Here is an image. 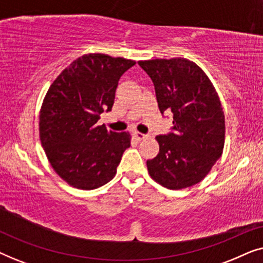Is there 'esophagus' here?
<instances>
[{
	"label": "esophagus",
	"mask_w": 263,
	"mask_h": 263,
	"mask_svg": "<svg viewBox=\"0 0 263 263\" xmlns=\"http://www.w3.org/2000/svg\"><path fill=\"white\" fill-rule=\"evenodd\" d=\"M133 135H134V138L138 139L139 141H141V140H145V139L148 138V135L142 134V133H139V132H134V133H133Z\"/></svg>",
	"instance_id": "34e87169"
}]
</instances>
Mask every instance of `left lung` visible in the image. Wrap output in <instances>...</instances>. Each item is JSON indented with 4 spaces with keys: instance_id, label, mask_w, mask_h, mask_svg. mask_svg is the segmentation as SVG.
Returning a JSON list of instances; mask_svg holds the SVG:
<instances>
[{
    "instance_id": "obj_1",
    "label": "left lung",
    "mask_w": 263,
    "mask_h": 263,
    "mask_svg": "<svg viewBox=\"0 0 263 263\" xmlns=\"http://www.w3.org/2000/svg\"><path fill=\"white\" fill-rule=\"evenodd\" d=\"M156 89L161 115L174 114V127L158 135L159 153L147 160L154 181L183 189L202 181L221 157L225 116L218 93L203 70L186 59L140 61Z\"/></svg>"
}]
</instances>
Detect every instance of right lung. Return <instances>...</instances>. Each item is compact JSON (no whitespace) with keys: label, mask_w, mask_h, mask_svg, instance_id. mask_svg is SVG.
I'll return each mask as SVG.
<instances>
[{"label":"right lung","mask_w":263,"mask_h":263,"mask_svg":"<svg viewBox=\"0 0 263 263\" xmlns=\"http://www.w3.org/2000/svg\"><path fill=\"white\" fill-rule=\"evenodd\" d=\"M132 60L88 53L75 60L50 86L39 115V136L46 157L63 181L92 190L115 177L130 147L127 132H109L97 122L111 111L118 81Z\"/></svg>","instance_id":"right-lung-1"}]
</instances>
